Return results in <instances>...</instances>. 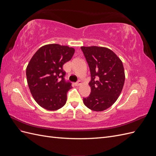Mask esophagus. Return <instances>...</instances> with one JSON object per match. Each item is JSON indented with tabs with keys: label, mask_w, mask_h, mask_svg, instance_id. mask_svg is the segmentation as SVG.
Returning a JSON list of instances; mask_svg holds the SVG:
<instances>
[{
	"label": "esophagus",
	"mask_w": 156,
	"mask_h": 156,
	"mask_svg": "<svg viewBox=\"0 0 156 156\" xmlns=\"http://www.w3.org/2000/svg\"><path fill=\"white\" fill-rule=\"evenodd\" d=\"M81 81H78L77 82L75 83V86H79L80 84H81Z\"/></svg>",
	"instance_id": "esophagus-1"
}]
</instances>
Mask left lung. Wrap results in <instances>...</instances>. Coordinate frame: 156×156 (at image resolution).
Instances as JSON below:
<instances>
[{
  "label": "left lung",
  "instance_id": "obj_1",
  "mask_svg": "<svg viewBox=\"0 0 156 156\" xmlns=\"http://www.w3.org/2000/svg\"><path fill=\"white\" fill-rule=\"evenodd\" d=\"M88 64L91 80L90 94L83 98L90 109L103 111L110 107L122 90L125 81L121 60L111 49L102 47H81Z\"/></svg>",
  "mask_w": 156,
  "mask_h": 156
}]
</instances>
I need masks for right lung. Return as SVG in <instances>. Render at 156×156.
I'll return each instance as SVG.
<instances>
[{
  "instance_id": "1",
  "label": "right lung",
  "mask_w": 156,
  "mask_h": 156,
  "mask_svg": "<svg viewBox=\"0 0 156 156\" xmlns=\"http://www.w3.org/2000/svg\"><path fill=\"white\" fill-rule=\"evenodd\" d=\"M75 49L68 46L49 44L33 55L26 69L28 85L37 104L56 111L66 103L72 83L65 81L63 65L72 59Z\"/></svg>"
}]
</instances>
